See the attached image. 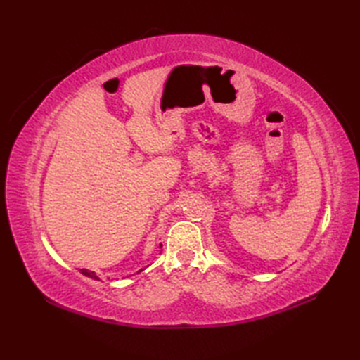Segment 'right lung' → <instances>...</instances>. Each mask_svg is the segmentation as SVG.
Listing matches in <instances>:
<instances>
[{
  "label": "right lung",
  "instance_id": "add662e5",
  "mask_svg": "<svg viewBox=\"0 0 360 360\" xmlns=\"http://www.w3.org/2000/svg\"><path fill=\"white\" fill-rule=\"evenodd\" d=\"M160 248H162V243H160ZM143 270H144V269H141L139 271H143ZM79 271H81L82 275L89 276V278H91V279H97V281H101V279H99V276L96 275V271H91V270H89V269H79ZM139 271H138V274H139Z\"/></svg>",
  "mask_w": 360,
  "mask_h": 360
}]
</instances>
